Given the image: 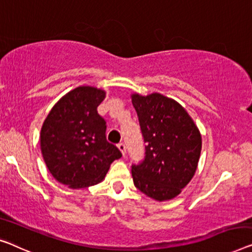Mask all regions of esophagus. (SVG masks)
Returning <instances> with one entry per match:
<instances>
[{"label": "esophagus", "mask_w": 252, "mask_h": 252, "mask_svg": "<svg viewBox=\"0 0 252 252\" xmlns=\"http://www.w3.org/2000/svg\"><path fill=\"white\" fill-rule=\"evenodd\" d=\"M118 148L120 149V152L122 153V155L125 156L126 155V145L123 144V142H120V144H118Z\"/></svg>", "instance_id": "34e87169"}]
</instances>
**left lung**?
<instances>
[{
	"label": "left lung",
	"mask_w": 252,
	"mask_h": 252,
	"mask_svg": "<svg viewBox=\"0 0 252 252\" xmlns=\"http://www.w3.org/2000/svg\"><path fill=\"white\" fill-rule=\"evenodd\" d=\"M144 137L145 158L131 166L133 183L146 196L170 200L181 192L196 173L201 134L188 112L174 99L158 93L133 94Z\"/></svg>",
	"instance_id": "left-lung-1"
}]
</instances>
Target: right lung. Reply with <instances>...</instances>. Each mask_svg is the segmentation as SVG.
<instances>
[{
	"label": "right lung",
	"mask_w": 252,
	"mask_h": 252,
	"mask_svg": "<svg viewBox=\"0 0 252 252\" xmlns=\"http://www.w3.org/2000/svg\"><path fill=\"white\" fill-rule=\"evenodd\" d=\"M104 90L80 86L52 108L40 130L44 162L62 185L73 189L97 185L111 164L122 156L106 140V122L97 113Z\"/></svg>",
	"instance_id": "add662e5"
}]
</instances>
